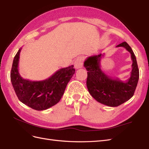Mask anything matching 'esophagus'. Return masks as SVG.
Wrapping results in <instances>:
<instances>
[{
	"mask_svg": "<svg viewBox=\"0 0 149 149\" xmlns=\"http://www.w3.org/2000/svg\"><path fill=\"white\" fill-rule=\"evenodd\" d=\"M84 60V58L83 56H79L75 59L74 62V67L76 69H78V68H81L82 67Z\"/></svg>",
	"mask_w": 149,
	"mask_h": 149,
	"instance_id": "obj_1",
	"label": "esophagus"
}]
</instances>
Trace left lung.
<instances>
[{
  "mask_svg": "<svg viewBox=\"0 0 149 149\" xmlns=\"http://www.w3.org/2000/svg\"><path fill=\"white\" fill-rule=\"evenodd\" d=\"M116 47H123L131 54L132 70L127 81L110 77L101 70L100 62L104 54L89 56L84 63L88 71L86 84L89 93L97 102L111 107L120 106L132 97L139 79L138 65L131 47L125 41Z\"/></svg>",
  "mask_w": 149,
  "mask_h": 149,
  "instance_id": "obj_1",
  "label": "left lung"
}]
</instances>
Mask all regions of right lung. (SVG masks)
I'll use <instances>...</instances> for the list:
<instances>
[{
    "label": "right lung",
    "instance_id": "right-lung-1",
    "mask_svg": "<svg viewBox=\"0 0 149 149\" xmlns=\"http://www.w3.org/2000/svg\"><path fill=\"white\" fill-rule=\"evenodd\" d=\"M22 48L13 60L10 81L21 102L38 111L47 109L58 103L63 95L67 84L75 74L74 65L60 68L49 78L32 81L22 78L19 72V61Z\"/></svg>",
    "mask_w": 149,
    "mask_h": 149
}]
</instances>
